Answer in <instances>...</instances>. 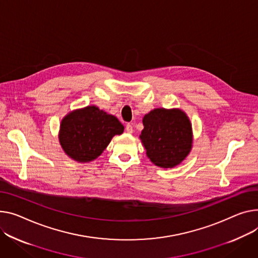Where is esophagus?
Masks as SVG:
<instances>
[{
    "label": "esophagus",
    "mask_w": 258,
    "mask_h": 258,
    "mask_svg": "<svg viewBox=\"0 0 258 258\" xmlns=\"http://www.w3.org/2000/svg\"><path fill=\"white\" fill-rule=\"evenodd\" d=\"M125 131H126V133H128V134H133V125L132 124H126V126H125Z\"/></svg>",
    "instance_id": "34e87169"
}]
</instances>
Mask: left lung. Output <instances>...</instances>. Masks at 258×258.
I'll use <instances>...</instances> for the list:
<instances>
[{"label":"left lung","instance_id":"8db88e82","mask_svg":"<svg viewBox=\"0 0 258 258\" xmlns=\"http://www.w3.org/2000/svg\"><path fill=\"white\" fill-rule=\"evenodd\" d=\"M140 140L147 158L158 167L168 169L179 165L193 147L192 123L178 108H157L143 117Z\"/></svg>","mask_w":258,"mask_h":258}]
</instances>
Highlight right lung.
<instances>
[{"mask_svg": "<svg viewBox=\"0 0 258 258\" xmlns=\"http://www.w3.org/2000/svg\"><path fill=\"white\" fill-rule=\"evenodd\" d=\"M124 126L96 106H87L66 114L60 123L59 142L66 156L79 163H89L104 152L115 135Z\"/></svg>", "mask_w": 258, "mask_h": 258, "instance_id": "add662e5", "label": "right lung"}]
</instances>
